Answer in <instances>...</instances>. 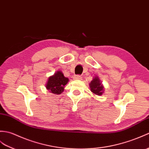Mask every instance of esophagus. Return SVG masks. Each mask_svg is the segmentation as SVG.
I'll return each mask as SVG.
<instances>
[{"mask_svg":"<svg viewBox=\"0 0 149 149\" xmlns=\"http://www.w3.org/2000/svg\"><path fill=\"white\" fill-rule=\"evenodd\" d=\"M74 79L75 80H80V79H81L82 77L81 75H75L74 76Z\"/></svg>","mask_w":149,"mask_h":149,"instance_id":"34e87169","label":"esophagus"}]
</instances>
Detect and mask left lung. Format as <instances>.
<instances>
[{"label":"left lung","mask_w":149,"mask_h":149,"mask_svg":"<svg viewBox=\"0 0 149 149\" xmlns=\"http://www.w3.org/2000/svg\"><path fill=\"white\" fill-rule=\"evenodd\" d=\"M89 87H90L91 91L96 95H102L104 91V89H103L104 88L97 76L89 83Z\"/></svg>","instance_id":"obj_1"}]
</instances>
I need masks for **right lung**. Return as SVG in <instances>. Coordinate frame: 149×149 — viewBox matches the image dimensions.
Segmentation results:
<instances>
[{
    "label": "right lung",
    "instance_id": "obj_1",
    "mask_svg": "<svg viewBox=\"0 0 149 149\" xmlns=\"http://www.w3.org/2000/svg\"><path fill=\"white\" fill-rule=\"evenodd\" d=\"M68 82V79L65 77L61 71H57L53 75L48 79L46 87L50 93L60 95L64 91V87Z\"/></svg>",
    "mask_w": 149,
    "mask_h": 149
}]
</instances>
